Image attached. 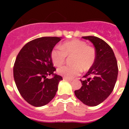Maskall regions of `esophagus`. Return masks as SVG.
I'll return each instance as SVG.
<instances>
[{
    "label": "esophagus",
    "instance_id": "obj_1",
    "mask_svg": "<svg viewBox=\"0 0 129 129\" xmlns=\"http://www.w3.org/2000/svg\"><path fill=\"white\" fill-rule=\"evenodd\" d=\"M63 79L64 80H67V81H69V82H71V81H72V80H71L70 78H66V77H63Z\"/></svg>",
    "mask_w": 129,
    "mask_h": 129
}]
</instances>
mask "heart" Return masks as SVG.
<instances>
[{
	"mask_svg": "<svg viewBox=\"0 0 129 129\" xmlns=\"http://www.w3.org/2000/svg\"><path fill=\"white\" fill-rule=\"evenodd\" d=\"M72 65L64 66L57 69L59 75L68 78L72 79L78 76L82 72L90 70L96 59V51L92 47L87 46L84 41L74 39L66 41L61 45L59 48L53 49L51 58L55 66L63 64L66 56H70Z\"/></svg>",
	"mask_w": 129,
	"mask_h": 129,
	"instance_id": "1",
	"label": "heart"
}]
</instances>
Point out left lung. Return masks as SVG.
<instances>
[{
  "mask_svg": "<svg viewBox=\"0 0 129 129\" xmlns=\"http://www.w3.org/2000/svg\"><path fill=\"white\" fill-rule=\"evenodd\" d=\"M94 45L96 59L92 68L80 80L82 87L75 90L77 98L89 106H97L104 102L116 84L118 76V65L112 48L102 39L94 36L82 37Z\"/></svg>",
  "mask_w": 129,
  "mask_h": 129,
  "instance_id": "8db88e82",
  "label": "left lung"
}]
</instances>
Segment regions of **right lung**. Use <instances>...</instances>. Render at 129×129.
Returning a JSON list of instances; mask_svg holds the SVG:
<instances>
[{"instance_id": "right-lung-1", "label": "right lung", "mask_w": 129, "mask_h": 129, "mask_svg": "<svg viewBox=\"0 0 129 129\" xmlns=\"http://www.w3.org/2000/svg\"><path fill=\"white\" fill-rule=\"evenodd\" d=\"M61 37H43L29 41L19 51L13 68L15 84L25 100L33 106L46 105L54 98L62 77L54 74L51 53ZM54 75L53 78H46Z\"/></svg>"}]
</instances>
